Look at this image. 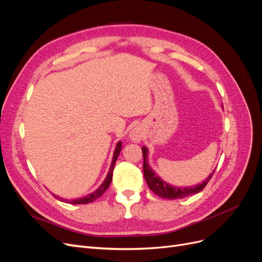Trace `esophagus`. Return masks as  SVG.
Returning <instances> with one entry per match:
<instances>
[{
    "label": "esophagus",
    "instance_id": "esophagus-1",
    "mask_svg": "<svg viewBox=\"0 0 262 262\" xmlns=\"http://www.w3.org/2000/svg\"><path fill=\"white\" fill-rule=\"evenodd\" d=\"M129 137H130V140L133 142H140L142 138H143V132H142L140 128H136L130 132Z\"/></svg>",
    "mask_w": 262,
    "mask_h": 262
}]
</instances>
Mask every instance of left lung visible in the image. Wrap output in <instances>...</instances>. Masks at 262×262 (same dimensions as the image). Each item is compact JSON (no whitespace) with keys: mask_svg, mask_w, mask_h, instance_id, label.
<instances>
[{"mask_svg":"<svg viewBox=\"0 0 262 262\" xmlns=\"http://www.w3.org/2000/svg\"><path fill=\"white\" fill-rule=\"evenodd\" d=\"M142 153H143V171L146 184L155 194L163 198V199H182V198L199 193L201 190H203L204 187L208 185V182L213 176V172L215 171V169H214L211 175H209V177L199 185H195L192 187H175L167 184V182H165L163 179H161V177L158 176L157 173L154 172L152 168H150L147 161L148 150L145 146L142 147Z\"/></svg>","mask_w":262,"mask_h":262,"instance_id":"obj_1","label":"left lung"}]
</instances>
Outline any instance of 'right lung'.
<instances>
[{"mask_svg":"<svg viewBox=\"0 0 262 262\" xmlns=\"http://www.w3.org/2000/svg\"><path fill=\"white\" fill-rule=\"evenodd\" d=\"M122 143L121 141H119L117 143V146L115 148V152H114V157H113V162H112V165H110V168H109V171L107 173V177L106 179L104 180V182L99 186V188L97 190H95L94 192H92L91 194H87L83 198H78V199H73V200H67V199H62V198H59L58 195L53 194L57 199H60L61 201L66 202V203H71V204H85V203H91L93 201H95L96 199H98V198L104 193L106 190L108 189L110 182H112V179H113V171H114V168H115V164H116V161L117 158L119 156V154H120V150H121V146Z\"/></svg>","mask_w":262,"mask_h":262,"instance_id":"1","label":"right lung"}]
</instances>
